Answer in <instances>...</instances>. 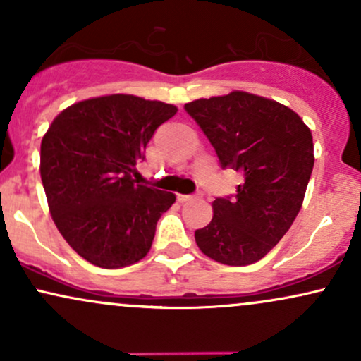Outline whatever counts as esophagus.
Returning a JSON list of instances; mask_svg holds the SVG:
<instances>
[{"label": "esophagus", "mask_w": 361, "mask_h": 361, "mask_svg": "<svg viewBox=\"0 0 361 361\" xmlns=\"http://www.w3.org/2000/svg\"><path fill=\"white\" fill-rule=\"evenodd\" d=\"M202 193H197V195H181V193H178L176 195V198H178V202H188V200H193L195 197H200Z\"/></svg>", "instance_id": "34e87169"}]
</instances>
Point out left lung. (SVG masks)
<instances>
[{
	"mask_svg": "<svg viewBox=\"0 0 361 361\" xmlns=\"http://www.w3.org/2000/svg\"><path fill=\"white\" fill-rule=\"evenodd\" d=\"M185 110L210 140L222 169L244 176L235 195L215 198L212 221L195 231V241L222 264L256 263L299 214L314 168L312 134L288 106L244 91L195 100Z\"/></svg>",
	"mask_w": 361,
	"mask_h": 361,
	"instance_id": "1",
	"label": "left lung"
}]
</instances>
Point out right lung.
Masks as SVG:
<instances>
[{"label":"right lung","instance_id":"obj_1","mask_svg":"<svg viewBox=\"0 0 361 361\" xmlns=\"http://www.w3.org/2000/svg\"><path fill=\"white\" fill-rule=\"evenodd\" d=\"M178 111L132 94L85 100L54 118L40 146V176L62 238L102 268L137 263L171 192L132 180L156 128Z\"/></svg>","mask_w":361,"mask_h":361}]
</instances>
